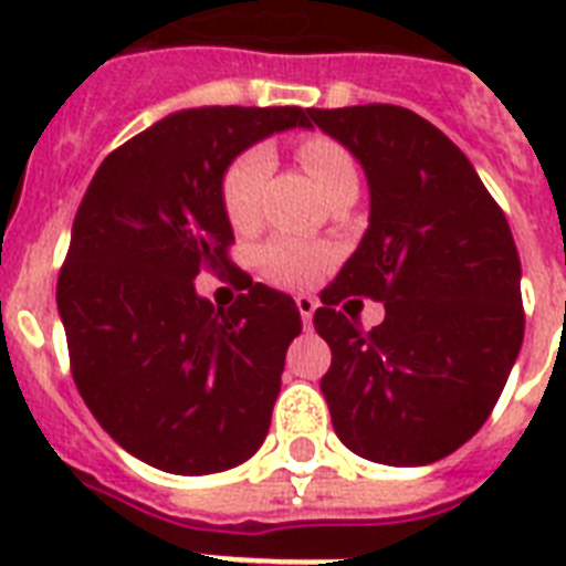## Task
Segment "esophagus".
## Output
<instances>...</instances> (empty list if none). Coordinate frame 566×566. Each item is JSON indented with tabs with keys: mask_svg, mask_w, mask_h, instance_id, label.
Instances as JSON below:
<instances>
[{
	"mask_svg": "<svg viewBox=\"0 0 566 566\" xmlns=\"http://www.w3.org/2000/svg\"><path fill=\"white\" fill-rule=\"evenodd\" d=\"M296 308H300L305 328H311V319H314V311H317V300L308 296V293H300V296H296Z\"/></svg>",
	"mask_w": 566,
	"mask_h": 566,
	"instance_id": "34e87169",
	"label": "esophagus"
}]
</instances>
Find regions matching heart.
<instances>
[{
    "mask_svg": "<svg viewBox=\"0 0 566 566\" xmlns=\"http://www.w3.org/2000/svg\"><path fill=\"white\" fill-rule=\"evenodd\" d=\"M300 161L317 181L323 193H332L346 181H358V167L346 146L332 137L314 135L300 144ZM273 158L261 146L240 153L222 172L220 202L234 229H252L261 213V188L270 176ZM328 252L317 243L296 238H273L258 249V266L273 284L282 287H305L323 273Z\"/></svg>",
    "mask_w": 566,
    "mask_h": 566,
    "instance_id": "b5f03b06",
    "label": "heart"
}]
</instances>
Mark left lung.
<instances>
[{
  "label": "left lung",
  "instance_id": "left-lung-1",
  "mask_svg": "<svg viewBox=\"0 0 566 566\" xmlns=\"http://www.w3.org/2000/svg\"><path fill=\"white\" fill-rule=\"evenodd\" d=\"M361 161L370 226L319 293L314 328L332 349L319 387L337 438L390 467L434 464L491 417L523 344L520 255L509 220L429 119L399 105L311 108ZM386 302L364 333L334 305Z\"/></svg>",
  "mask_w": 566,
  "mask_h": 566
}]
</instances>
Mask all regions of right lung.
<instances>
[{"label": "right lung", "mask_w": 566, "mask_h": 566, "mask_svg": "<svg viewBox=\"0 0 566 566\" xmlns=\"http://www.w3.org/2000/svg\"><path fill=\"white\" fill-rule=\"evenodd\" d=\"M308 111H176L114 149L75 211L57 275L75 387L119 447L164 473H220L266 438L302 319L229 261L220 181L258 140L311 128ZM202 269H229L248 293L213 310L195 293Z\"/></svg>", "instance_id": "add662e5"}]
</instances>
